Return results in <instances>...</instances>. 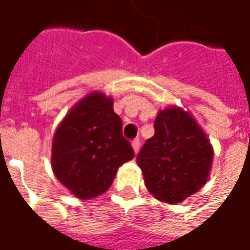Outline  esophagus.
<instances>
[{"label":"esophagus","instance_id":"34e87169","mask_svg":"<svg viewBox=\"0 0 250 250\" xmlns=\"http://www.w3.org/2000/svg\"><path fill=\"white\" fill-rule=\"evenodd\" d=\"M132 148H133V151H135V154L139 152V149H140V140L139 139H136L132 142Z\"/></svg>","mask_w":250,"mask_h":250}]
</instances>
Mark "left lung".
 Returning <instances> with one entry per match:
<instances>
[{"mask_svg": "<svg viewBox=\"0 0 250 250\" xmlns=\"http://www.w3.org/2000/svg\"><path fill=\"white\" fill-rule=\"evenodd\" d=\"M155 135L137 155L148 192L168 204L184 201L206 185L214 158L207 135L189 111L159 110Z\"/></svg>", "mask_w": 250, "mask_h": 250, "instance_id": "1", "label": "left lung"}]
</instances>
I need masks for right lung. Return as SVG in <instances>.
<instances>
[{
  "label": "right lung",
  "instance_id": "obj_1",
  "mask_svg": "<svg viewBox=\"0 0 250 250\" xmlns=\"http://www.w3.org/2000/svg\"><path fill=\"white\" fill-rule=\"evenodd\" d=\"M133 156L113 98L96 91L76 103L57 126L51 167L70 193L89 200L104 193L118 167Z\"/></svg>",
  "mask_w": 250,
  "mask_h": 250
}]
</instances>
